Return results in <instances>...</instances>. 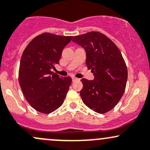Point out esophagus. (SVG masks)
I'll return each mask as SVG.
<instances>
[{"label":"esophagus","mask_w":150,"mask_h":150,"mask_svg":"<svg viewBox=\"0 0 150 150\" xmlns=\"http://www.w3.org/2000/svg\"><path fill=\"white\" fill-rule=\"evenodd\" d=\"M72 80H73V81H77V80H79V79H77L76 78V77L73 76L72 77Z\"/></svg>","instance_id":"obj_1"}]
</instances>
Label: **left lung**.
I'll list each match as a JSON object with an SVG mask.
<instances>
[{
    "instance_id": "left-lung-1",
    "label": "left lung",
    "mask_w": 150,
    "mask_h": 150,
    "mask_svg": "<svg viewBox=\"0 0 150 150\" xmlns=\"http://www.w3.org/2000/svg\"><path fill=\"white\" fill-rule=\"evenodd\" d=\"M73 41L84 48L86 66L94 75L92 81L81 79L82 101L94 112L107 113L118 104L126 88L128 72L123 56L115 43L100 32L76 36Z\"/></svg>"
}]
</instances>
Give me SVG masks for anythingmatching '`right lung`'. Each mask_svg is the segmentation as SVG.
Wrapping results in <instances>:
<instances>
[{
    "label": "right lung",
    "instance_id": "1",
    "mask_svg": "<svg viewBox=\"0 0 150 150\" xmlns=\"http://www.w3.org/2000/svg\"><path fill=\"white\" fill-rule=\"evenodd\" d=\"M73 36L43 33L24 49L18 71V81L27 101L34 109L49 114L60 107L72 82L51 71L59 64L64 48Z\"/></svg>",
    "mask_w": 150,
    "mask_h": 150
}]
</instances>
